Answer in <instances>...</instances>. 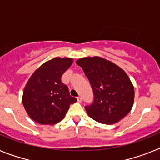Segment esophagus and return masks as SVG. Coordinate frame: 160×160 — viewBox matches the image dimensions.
I'll use <instances>...</instances> for the list:
<instances>
[{
	"instance_id": "obj_1",
	"label": "esophagus",
	"mask_w": 160,
	"mask_h": 160,
	"mask_svg": "<svg viewBox=\"0 0 160 160\" xmlns=\"http://www.w3.org/2000/svg\"><path fill=\"white\" fill-rule=\"evenodd\" d=\"M77 100H78V102H81L82 100V98L81 96H78V97L77 98Z\"/></svg>"
}]
</instances>
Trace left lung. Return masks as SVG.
<instances>
[{"instance_id":"1","label":"left lung","mask_w":160,"mask_h":160,"mask_svg":"<svg viewBox=\"0 0 160 160\" xmlns=\"http://www.w3.org/2000/svg\"><path fill=\"white\" fill-rule=\"evenodd\" d=\"M76 63L82 68L94 92V102L85 107L89 116L111 125L128 115L134 104L135 90L122 68L98 56L82 58Z\"/></svg>"}]
</instances>
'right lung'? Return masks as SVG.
I'll return each mask as SVG.
<instances>
[{
	"instance_id": "right-lung-1",
	"label": "right lung",
	"mask_w": 160,
	"mask_h": 160,
	"mask_svg": "<svg viewBox=\"0 0 160 160\" xmlns=\"http://www.w3.org/2000/svg\"><path fill=\"white\" fill-rule=\"evenodd\" d=\"M70 58H54L35 70L23 90L22 103L28 115L42 125H54L64 118L71 97L61 78L73 63Z\"/></svg>"
}]
</instances>
